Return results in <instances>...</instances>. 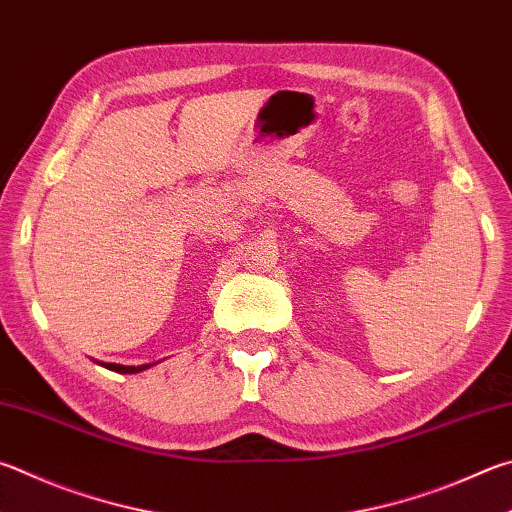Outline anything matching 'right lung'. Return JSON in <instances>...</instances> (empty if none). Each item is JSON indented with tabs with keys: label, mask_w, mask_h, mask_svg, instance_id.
<instances>
[{
	"label": "right lung",
	"mask_w": 512,
	"mask_h": 512,
	"mask_svg": "<svg viewBox=\"0 0 512 512\" xmlns=\"http://www.w3.org/2000/svg\"><path fill=\"white\" fill-rule=\"evenodd\" d=\"M102 367H107L111 371H118V374H138V371L150 369L152 365H138V367H129V365H116V362H100Z\"/></svg>",
	"instance_id": "1"
}]
</instances>
